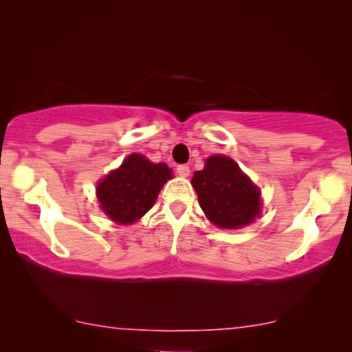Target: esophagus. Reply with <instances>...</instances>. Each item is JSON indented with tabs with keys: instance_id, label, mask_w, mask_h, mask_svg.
Here are the masks:
<instances>
[{
	"instance_id": "obj_1",
	"label": "esophagus",
	"mask_w": 352,
	"mask_h": 352,
	"mask_svg": "<svg viewBox=\"0 0 352 352\" xmlns=\"http://www.w3.org/2000/svg\"><path fill=\"white\" fill-rule=\"evenodd\" d=\"M176 171H177V175L182 176V177H187L190 175V168L187 165H179L176 168Z\"/></svg>"
}]
</instances>
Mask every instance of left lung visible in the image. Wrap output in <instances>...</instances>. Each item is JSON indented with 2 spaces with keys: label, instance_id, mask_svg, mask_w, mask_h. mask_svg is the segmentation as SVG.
I'll return each instance as SVG.
<instances>
[{
  "label": "left lung",
  "instance_id": "1",
  "mask_svg": "<svg viewBox=\"0 0 352 352\" xmlns=\"http://www.w3.org/2000/svg\"><path fill=\"white\" fill-rule=\"evenodd\" d=\"M190 182L206 218L218 228H243L261 214V190L232 158L208 157Z\"/></svg>",
  "mask_w": 352,
  "mask_h": 352
}]
</instances>
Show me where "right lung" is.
<instances>
[{"mask_svg":"<svg viewBox=\"0 0 352 352\" xmlns=\"http://www.w3.org/2000/svg\"><path fill=\"white\" fill-rule=\"evenodd\" d=\"M168 179L171 170L166 163H152L141 153H131L99 181L96 192L100 208L113 223H136L152 208Z\"/></svg>","mask_w":352,"mask_h":352,"instance_id":"1","label":"right lung"}]
</instances>
